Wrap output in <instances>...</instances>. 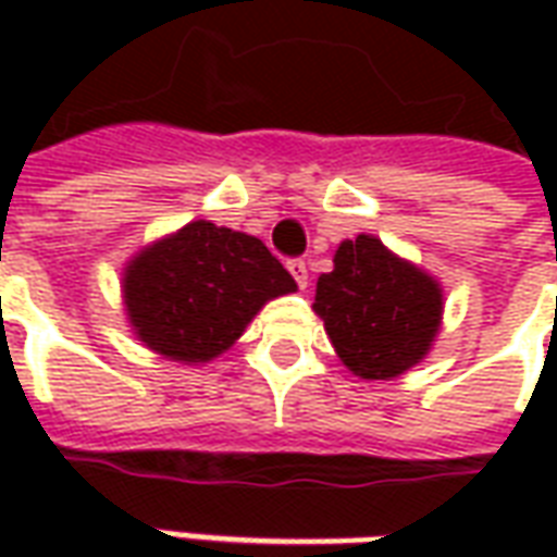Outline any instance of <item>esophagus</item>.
<instances>
[{
  "mask_svg": "<svg viewBox=\"0 0 557 557\" xmlns=\"http://www.w3.org/2000/svg\"><path fill=\"white\" fill-rule=\"evenodd\" d=\"M286 268H289V274L295 277V283H298L301 289H307V283H310V268H307V262H304V259H289Z\"/></svg>",
  "mask_w": 557,
  "mask_h": 557,
  "instance_id": "obj_1",
  "label": "esophagus"
}]
</instances>
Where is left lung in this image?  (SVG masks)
Listing matches in <instances>:
<instances>
[{
    "mask_svg": "<svg viewBox=\"0 0 557 557\" xmlns=\"http://www.w3.org/2000/svg\"><path fill=\"white\" fill-rule=\"evenodd\" d=\"M315 315L337 358L363 382H391L430 355L442 331V283L375 235L346 238L315 283Z\"/></svg>",
    "mask_w": 557,
    "mask_h": 557,
    "instance_id": "8db88e82",
    "label": "left lung"
}]
</instances>
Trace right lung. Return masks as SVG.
Listing matches in <instances>:
<instances>
[{"label": "right lung", "mask_w": 557, "mask_h": 557, "mask_svg": "<svg viewBox=\"0 0 557 557\" xmlns=\"http://www.w3.org/2000/svg\"><path fill=\"white\" fill-rule=\"evenodd\" d=\"M295 289L289 271L256 235L211 220H190L146 244L122 271L134 337L187 367L214 361L268 301Z\"/></svg>", "instance_id": "right-lung-1"}]
</instances>
